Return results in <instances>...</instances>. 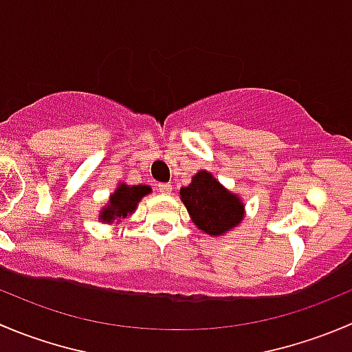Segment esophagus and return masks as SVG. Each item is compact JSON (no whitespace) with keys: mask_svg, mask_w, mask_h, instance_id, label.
Segmentation results:
<instances>
[{"mask_svg":"<svg viewBox=\"0 0 352 352\" xmlns=\"http://www.w3.org/2000/svg\"><path fill=\"white\" fill-rule=\"evenodd\" d=\"M158 190L162 194H170L172 192V184H158Z\"/></svg>","mask_w":352,"mask_h":352,"instance_id":"34e87169","label":"esophagus"}]
</instances>
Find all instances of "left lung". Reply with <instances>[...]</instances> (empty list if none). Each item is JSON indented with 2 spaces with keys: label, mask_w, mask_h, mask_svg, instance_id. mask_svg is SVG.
Returning a JSON list of instances; mask_svg holds the SVG:
<instances>
[{
  "label": "left lung",
  "mask_w": 352,
  "mask_h": 352,
  "mask_svg": "<svg viewBox=\"0 0 352 352\" xmlns=\"http://www.w3.org/2000/svg\"><path fill=\"white\" fill-rule=\"evenodd\" d=\"M180 199L194 225L213 237L227 234L244 220L241 197L225 189L206 170L197 172L189 186L180 189Z\"/></svg>",
  "instance_id": "8db88e82"
}]
</instances>
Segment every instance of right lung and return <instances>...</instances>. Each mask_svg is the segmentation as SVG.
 <instances>
[{"label":"right lung","mask_w":352,"mask_h":352,"mask_svg":"<svg viewBox=\"0 0 352 352\" xmlns=\"http://www.w3.org/2000/svg\"><path fill=\"white\" fill-rule=\"evenodd\" d=\"M151 192L149 186H127V184H120L115 189V192L110 196L107 206L101 210L100 220L104 223H113V221H120L132 214L138 208V203Z\"/></svg>","instance_id":"obj_1"}]
</instances>
